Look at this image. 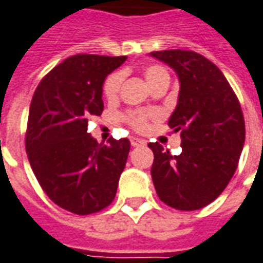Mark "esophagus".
<instances>
[{"mask_svg": "<svg viewBox=\"0 0 263 263\" xmlns=\"http://www.w3.org/2000/svg\"><path fill=\"white\" fill-rule=\"evenodd\" d=\"M131 145L132 146H145L146 145V141H143L141 138H131Z\"/></svg>", "mask_w": 263, "mask_h": 263, "instance_id": "34e87169", "label": "esophagus"}]
</instances>
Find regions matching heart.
Here are the masks:
<instances>
[{"mask_svg": "<svg viewBox=\"0 0 263 263\" xmlns=\"http://www.w3.org/2000/svg\"><path fill=\"white\" fill-rule=\"evenodd\" d=\"M145 79H146L147 85L151 86L157 81H160L163 78H168L167 72L163 69L159 65H152V67H147L145 69ZM122 82V73L121 72H116L108 77V79L104 83V93H106L107 97H114L120 90V86H121ZM152 117L151 112H143V111H135L129 112L128 114V122L131 124L135 129L138 131H143L147 128V121Z\"/></svg>", "mask_w": 263, "mask_h": 263, "instance_id": "heart-1", "label": "heart"}]
</instances>
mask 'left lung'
<instances>
[{
    "label": "left lung",
    "mask_w": 263,
    "mask_h": 263,
    "mask_svg": "<svg viewBox=\"0 0 263 263\" xmlns=\"http://www.w3.org/2000/svg\"><path fill=\"white\" fill-rule=\"evenodd\" d=\"M151 57L173 68L180 81L168 125L181 131L182 149L173 156L159 142L149 143L152 180L166 205L196 211L215 201L234 176L246 141L241 106L223 72L201 54L164 50Z\"/></svg>",
    "instance_id": "1"
}]
</instances>
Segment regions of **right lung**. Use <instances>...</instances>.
<instances>
[{
	"label": "right lung",
	"instance_id": "right-lung-1",
	"mask_svg": "<svg viewBox=\"0 0 263 263\" xmlns=\"http://www.w3.org/2000/svg\"><path fill=\"white\" fill-rule=\"evenodd\" d=\"M126 57L78 54L51 69L33 95L26 152L39 184L54 203L75 215L107 208L124 171L128 139L99 143L87 120L100 116L107 75Z\"/></svg>",
	"mask_w": 263,
	"mask_h": 263
}]
</instances>
